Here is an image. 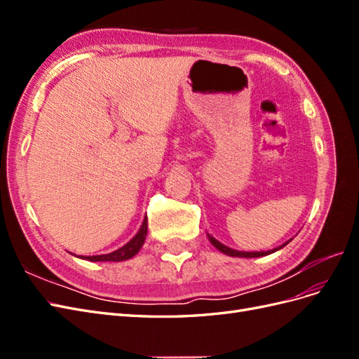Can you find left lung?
<instances>
[{"mask_svg": "<svg viewBox=\"0 0 359 359\" xmlns=\"http://www.w3.org/2000/svg\"><path fill=\"white\" fill-rule=\"evenodd\" d=\"M208 238H210V241L212 243V245H214L215 248H219L222 253H224V255H227V256H236V257H260V256H266V255H271V253L277 252V250H280L281 247H285L286 244H289V243H290V240H289V241H287V243H285L283 245H280V247L273 248V250H268V252H238V250H233V248L226 247V245H223L222 243H219L217 240H214V238H212L210 233H208Z\"/></svg>", "mask_w": 359, "mask_h": 359, "instance_id": "obj_1", "label": "left lung"}]
</instances>
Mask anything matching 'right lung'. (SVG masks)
Instances as JSON below:
<instances>
[{"label":"right lung","instance_id":"1","mask_svg":"<svg viewBox=\"0 0 359 359\" xmlns=\"http://www.w3.org/2000/svg\"><path fill=\"white\" fill-rule=\"evenodd\" d=\"M147 231H148V222H147V217L145 220L142 223V226H140L139 232L135 235L133 240H130L126 245H123L121 248L115 250V252L109 253V255H99V256H86L82 259H86V260H91V262H121V260H127L130 257H133L140 247L144 245V241H145V236H147ZM81 257V256H79Z\"/></svg>","mask_w":359,"mask_h":359}]
</instances>
